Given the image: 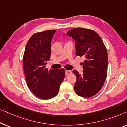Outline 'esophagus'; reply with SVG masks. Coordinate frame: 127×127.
<instances>
[{
    "instance_id": "1",
    "label": "esophagus",
    "mask_w": 127,
    "mask_h": 127,
    "mask_svg": "<svg viewBox=\"0 0 127 127\" xmlns=\"http://www.w3.org/2000/svg\"><path fill=\"white\" fill-rule=\"evenodd\" d=\"M72 73V71L70 70H65V74H66V75H68V74Z\"/></svg>"
}]
</instances>
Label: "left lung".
<instances>
[{"label": "left lung", "instance_id": "obj_1", "mask_svg": "<svg viewBox=\"0 0 127 127\" xmlns=\"http://www.w3.org/2000/svg\"><path fill=\"white\" fill-rule=\"evenodd\" d=\"M76 43V55L83 57V72L76 76L74 88L79 96L89 98L96 95L103 87L106 78L107 56L106 48L96 32L86 28H74L66 33Z\"/></svg>", "mask_w": 127, "mask_h": 127}]
</instances>
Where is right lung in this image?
Returning a JSON list of instances; mask_svg holds the SVG:
<instances>
[{
	"label": "right lung",
	"instance_id": "obj_1",
	"mask_svg": "<svg viewBox=\"0 0 127 127\" xmlns=\"http://www.w3.org/2000/svg\"><path fill=\"white\" fill-rule=\"evenodd\" d=\"M55 32L48 30L34 33L28 41L23 56L28 87L35 96L42 99L57 96L65 76L63 68L48 70L46 67L47 61L50 60L51 40Z\"/></svg>",
	"mask_w": 127,
	"mask_h": 127
}]
</instances>
